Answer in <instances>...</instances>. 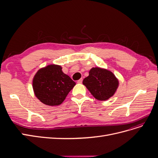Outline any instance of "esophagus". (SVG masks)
<instances>
[{"instance_id":"34e87169","label":"esophagus","mask_w":158,"mask_h":158,"mask_svg":"<svg viewBox=\"0 0 158 158\" xmlns=\"http://www.w3.org/2000/svg\"><path fill=\"white\" fill-rule=\"evenodd\" d=\"M82 78H80V80H78V81H77V82L78 83V84H82Z\"/></svg>"}]
</instances>
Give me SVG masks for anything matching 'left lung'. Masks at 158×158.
<instances>
[{
	"instance_id": "left-lung-1",
	"label": "left lung",
	"mask_w": 158,
	"mask_h": 158,
	"mask_svg": "<svg viewBox=\"0 0 158 158\" xmlns=\"http://www.w3.org/2000/svg\"><path fill=\"white\" fill-rule=\"evenodd\" d=\"M93 96L100 101H106L115 93L118 81L111 71L99 67L92 68L89 76L83 80Z\"/></svg>"
}]
</instances>
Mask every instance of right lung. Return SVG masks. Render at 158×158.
Returning a JSON list of instances; mask_svg holds the SVG:
<instances>
[{"label":"right lung","mask_w":158,"mask_h":158,"mask_svg":"<svg viewBox=\"0 0 158 158\" xmlns=\"http://www.w3.org/2000/svg\"><path fill=\"white\" fill-rule=\"evenodd\" d=\"M75 82L65 74L60 66L50 64L40 69L33 79L35 96L47 106H59L64 102Z\"/></svg>","instance_id":"1"}]
</instances>
